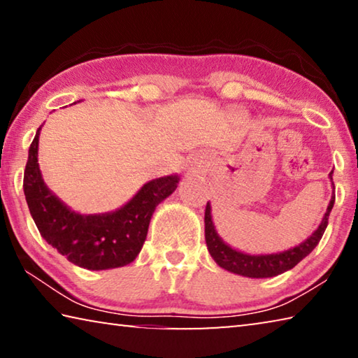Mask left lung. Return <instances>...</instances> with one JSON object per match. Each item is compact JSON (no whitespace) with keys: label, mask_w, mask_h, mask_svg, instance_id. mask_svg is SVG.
Listing matches in <instances>:
<instances>
[{"label":"left lung","mask_w":358,"mask_h":358,"mask_svg":"<svg viewBox=\"0 0 358 358\" xmlns=\"http://www.w3.org/2000/svg\"><path fill=\"white\" fill-rule=\"evenodd\" d=\"M331 173L333 172H330L329 175L330 180H333ZM333 203H335V186H333L330 203L327 207V211L322 221L319 224V227L303 243L290 248L287 251L275 254H248L234 250L232 246H229L220 237V234L216 232L213 217H211V205L208 202L207 207H205V241H207L208 252L221 268L230 271V273L246 278H271L281 275L284 271L294 268L300 260L305 259L319 245V241L322 238L327 229V224H329V216L333 208Z\"/></svg>","instance_id":"left-lung-1"}]
</instances>
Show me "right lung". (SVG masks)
Returning a JSON list of instances; mask_svg holds the SVG:
<instances>
[{"label":"right lung","instance_id":"1","mask_svg":"<svg viewBox=\"0 0 358 358\" xmlns=\"http://www.w3.org/2000/svg\"><path fill=\"white\" fill-rule=\"evenodd\" d=\"M41 129L42 126L28 150L23 192L42 238L69 262L87 270H108L131 264L142 250L156 207L177 189L178 175L148 181L115 211L77 213L44 183L38 162Z\"/></svg>","mask_w":358,"mask_h":358}]
</instances>
